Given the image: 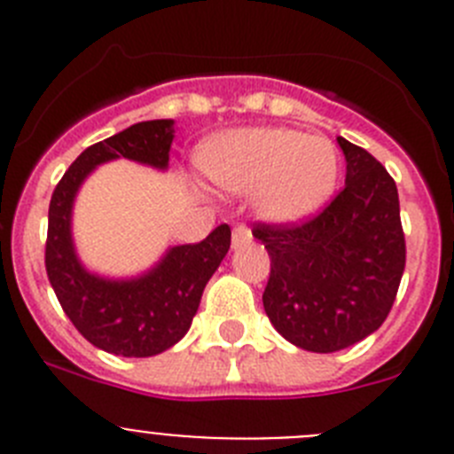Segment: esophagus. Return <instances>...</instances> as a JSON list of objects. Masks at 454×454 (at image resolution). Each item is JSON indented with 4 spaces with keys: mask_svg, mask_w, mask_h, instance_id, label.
<instances>
[{
    "mask_svg": "<svg viewBox=\"0 0 454 454\" xmlns=\"http://www.w3.org/2000/svg\"><path fill=\"white\" fill-rule=\"evenodd\" d=\"M252 240V231L247 224H236L234 231H231V247H240L246 246V243H250Z\"/></svg>",
    "mask_w": 454,
    "mask_h": 454,
    "instance_id": "1",
    "label": "esophagus"
}]
</instances>
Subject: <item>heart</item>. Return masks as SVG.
Returning <instances> with one entry per match:
<instances>
[{"label": "heart", "instance_id": "heart-1", "mask_svg": "<svg viewBox=\"0 0 454 454\" xmlns=\"http://www.w3.org/2000/svg\"><path fill=\"white\" fill-rule=\"evenodd\" d=\"M204 172L224 191L254 192L256 214L263 220L291 224L311 218L330 202L339 154L332 140L298 129H239L208 143Z\"/></svg>", "mask_w": 454, "mask_h": 454}]
</instances>
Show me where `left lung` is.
Returning <instances> with one entry per match:
<instances>
[{
	"label": "left lung",
	"instance_id": "left-lung-1",
	"mask_svg": "<svg viewBox=\"0 0 454 454\" xmlns=\"http://www.w3.org/2000/svg\"><path fill=\"white\" fill-rule=\"evenodd\" d=\"M346 186L302 224H256L270 256L263 291L268 318L288 343L309 352L350 348L380 327L404 270L398 188L387 168L350 140Z\"/></svg>",
	"mask_w": 454,
	"mask_h": 454
}]
</instances>
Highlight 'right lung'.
Masks as SVG:
<instances>
[{"label": "right lung", "instance_id": "1", "mask_svg": "<svg viewBox=\"0 0 454 454\" xmlns=\"http://www.w3.org/2000/svg\"><path fill=\"white\" fill-rule=\"evenodd\" d=\"M175 120L131 124L95 143L67 168L50 202L45 268L56 298L86 340L118 356H154L191 330L207 282L231 243L230 224L215 227L202 243L168 247L136 277H104L82 263L72 239V208L86 177L102 163L129 159L168 170Z\"/></svg>", "mask_w": 454, "mask_h": 454}]
</instances>
